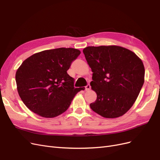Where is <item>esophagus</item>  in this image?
Listing matches in <instances>:
<instances>
[{
	"label": "esophagus",
	"instance_id": "esophagus-1",
	"mask_svg": "<svg viewBox=\"0 0 160 160\" xmlns=\"http://www.w3.org/2000/svg\"><path fill=\"white\" fill-rule=\"evenodd\" d=\"M91 89V85L89 84L87 85V86H85V90L86 91H89Z\"/></svg>",
	"mask_w": 160,
	"mask_h": 160
}]
</instances>
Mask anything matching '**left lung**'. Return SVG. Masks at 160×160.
<instances>
[{"label": "left lung", "mask_w": 160, "mask_h": 160, "mask_svg": "<svg viewBox=\"0 0 160 160\" xmlns=\"http://www.w3.org/2000/svg\"><path fill=\"white\" fill-rule=\"evenodd\" d=\"M83 52L93 72L91 89L97 93L91 109L105 118L122 116L143 85L142 61L132 51L116 45L88 47Z\"/></svg>", "instance_id": "1"}]
</instances>
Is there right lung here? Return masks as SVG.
I'll use <instances>...</instances> for the list:
<instances>
[{"label":"right lung","instance_id":"1","mask_svg":"<svg viewBox=\"0 0 160 160\" xmlns=\"http://www.w3.org/2000/svg\"><path fill=\"white\" fill-rule=\"evenodd\" d=\"M81 53L73 48H58L35 53L22 62L15 79L19 96L32 112L46 118L64 113L75 95L74 79L67 71Z\"/></svg>","mask_w":160,"mask_h":160}]
</instances>
